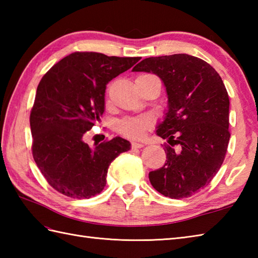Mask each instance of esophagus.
<instances>
[{"instance_id": "obj_1", "label": "esophagus", "mask_w": 258, "mask_h": 258, "mask_svg": "<svg viewBox=\"0 0 258 258\" xmlns=\"http://www.w3.org/2000/svg\"><path fill=\"white\" fill-rule=\"evenodd\" d=\"M144 146V144L142 143H138V142H132V149L135 150V149H142V147Z\"/></svg>"}]
</instances>
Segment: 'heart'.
<instances>
[{"mask_svg": "<svg viewBox=\"0 0 258 258\" xmlns=\"http://www.w3.org/2000/svg\"><path fill=\"white\" fill-rule=\"evenodd\" d=\"M154 120L151 116L127 117L123 119L118 125V132L130 139H142L147 130H150Z\"/></svg>", "mask_w": 258, "mask_h": 258, "instance_id": "b5f03b06", "label": "heart"}]
</instances>
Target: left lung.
<instances>
[{"label":"left lung","instance_id":"left-lung-1","mask_svg":"<svg viewBox=\"0 0 258 258\" xmlns=\"http://www.w3.org/2000/svg\"><path fill=\"white\" fill-rule=\"evenodd\" d=\"M133 72L157 75L165 86L167 111L156 135L165 145L164 166L149 174L153 187L171 199H185L211 183L229 141V98L215 70L188 54L144 58Z\"/></svg>","mask_w":258,"mask_h":258}]
</instances>
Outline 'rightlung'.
<instances>
[{"label":"right lung","instance_id":"obj_1","mask_svg":"<svg viewBox=\"0 0 258 258\" xmlns=\"http://www.w3.org/2000/svg\"><path fill=\"white\" fill-rule=\"evenodd\" d=\"M140 59L75 52L42 78L30 116L32 153L43 176L61 194L78 200L100 194L109 164L131 149L119 136L90 147L84 135L101 120L106 84Z\"/></svg>","mask_w":258,"mask_h":258}]
</instances>
